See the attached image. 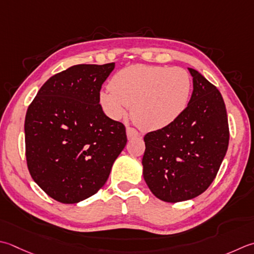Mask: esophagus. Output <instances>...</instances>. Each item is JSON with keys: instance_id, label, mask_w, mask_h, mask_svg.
Here are the masks:
<instances>
[{"instance_id": "obj_1", "label": "esophagus", "mask_w": 254, "mask_h": 254, "mask_svg": "<svg viewBox=\"0 0 254 254\" xmlns=\"http://www.w3.org/2000/svg\"><path fill=\"white\" fill-rule=\"evenodd\" d=\"M127 138L130 140V138H133V137H136L138 136V132L135 130V128L133 127H127Z\"/></svg>"}]
</instances>
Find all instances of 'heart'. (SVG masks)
<instances>
[{
    "label": "heart",
    "instance_id": "1",
    "mask_svg": "<svg viewBox=\"0 0 254 254\" xmlns=\"http://www.w3.org/2000/svg\"><path fill=\"white\" fill-rule=\"evenodd\" d=\"M110 87L99 93V102L109 118L120 120L132 107L134 122L142 130L156 131L171 126L185 112L191 78L180 67L133 64L114 74Z\"/></svg>",
    "mask_w": 254,
    "mask_h": 254
}]
</instances>
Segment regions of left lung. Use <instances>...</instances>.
<instances>
[{
	"mask_svg": "<svg viewBox=\"0 0 254 254\" xmlns=\"http://www.w3.org/2000/svg\"><path fill=\"white\" fill-rule=\"evenodd\" d=\"M193 90L181 118L144 136L143 177L158 199L180 202L205 191L216 178L229 144L219 90L192 68Z\"/></svg>",
	"mask_w": 254,
	"mask_h": 254,
	"instance_id": "left-lung-1",
	"label": "left lung"
}]
</instances>
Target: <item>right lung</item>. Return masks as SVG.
<instances>
[{"label": "right lung", "instance_id": "obj_1", "mask_svg": "<svg viewBox=\"0 0 254 254\" xmlns=\"http://www.w3.org/2000/svg\"><path fill=\"white\" fill-rule=\"evenodd\" d=\"M116 64H76L39 89L25 117L29 174L53 199L77 203L106 184L127 144L126 127L99 103Z\"/></svg>", "mask_w": 254, "mask_h": 254}]
</instances>
